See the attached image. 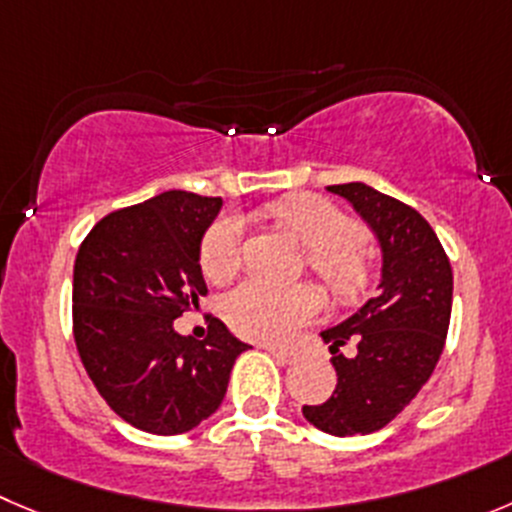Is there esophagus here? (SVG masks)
<instances>
[{
    "mask_svg": "<svg viewBox=\"0 0 512 512\" xmlns=\"http://www.w3.org/2000/svg\"><path fill=\"white\" fill-rule=\"evenodd\" d=\"M264 349L276 359V362H281V364L296 362V354L289 352V349H279V347H264Z\"/></svg>",
    "mask_w": 512,
    "mask_h": 512,
    "instance_id": "esophagus-1",
    "label": "esophagus"
}]
</instances>
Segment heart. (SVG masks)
I'll list each match as a JSON object with an SVG mask.
<instances>
[{"label": "heart", "mask_w": 512, "mask_h": 512, "mask_svg": "<svg viewBox=\"0 0 512 512\" xmlns=\"http://www.w3.org/2000/svg\"><path fill=\"white\" fill-rule=\"evenodd\" d=\"M269 216L309 248L311 269L337 294H354L367 279V253L357 241L352 218L321 196H291L269 206ZM243 223L223 216L208 228L201 246V269L213 284H226L241 266ZM321 294L314 286H271L246 281L231 291L223 316L238 334L264 342H286L316 319Z\"/></svg>", "instance_id": "obj_1"}]
</instances>
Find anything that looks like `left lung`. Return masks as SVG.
I'll use <instances>...</instances> for the list:
<instances>
[{
	"mask_svg": "<svg viewBox=\"0 0 512 512\" xmlns=\"http://www.w3.org/2000/svg\"><path fill=\"white\" fill-rule=\"evenodd\" d=\"M352 203L382 251L377 294L352 316L321 332L334 354L337 389L306 420L337 437L382 430L425 387L445 347L452 311V269L430 223L367 183L326 188ZM354 341V358L338 347Z\"/></svg>",
	"mask_w": 512,
	"mask_h": 512,
	"instance_id": "8db88e82",
	"label": "left lung"
}]
</instances>
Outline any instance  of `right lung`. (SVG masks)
<instances>
[{
	"instance_id": "1",
	"label": "right lung",
	"mask_w": 512,
	"mask_h": 512,
	"mask_svg": "<svg viewBox=\"0 0 512 512\" xmlns=\"http://www.w3.org/2000/svg\"><path fill=\"white\" fill-rule=\"evenodd\" d=\"M221 206V198L165 191L102 218L77 251V352L102 399L143 432L180 435L208 420L238 354L251 349L218 319L203 342L173 324L208 294L201 243Z\"/></svg>"
}]
</instances>
